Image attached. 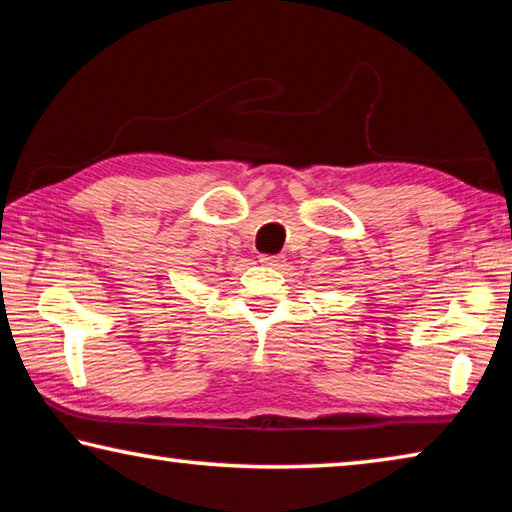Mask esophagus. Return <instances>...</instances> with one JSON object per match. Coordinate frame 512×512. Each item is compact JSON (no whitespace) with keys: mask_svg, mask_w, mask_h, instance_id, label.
Returning a JSON list of instances; mask_svg holds the SVG:
<instances>
[{"mask_svg":"<svg viewBox=\"0 0 512 512\" xmlns=\"http://www.w3.org/2000/svg\"><path fill=\"white\" fill-rule=\"evenodd\" d=\"M282 259L284 257H280V255H259V262H262L264 266H280Z\"/></svg>","mask_w":512,"mask_h":512,"instance_id":"esophagus-1","label":"esophagus"}]
</instances>
